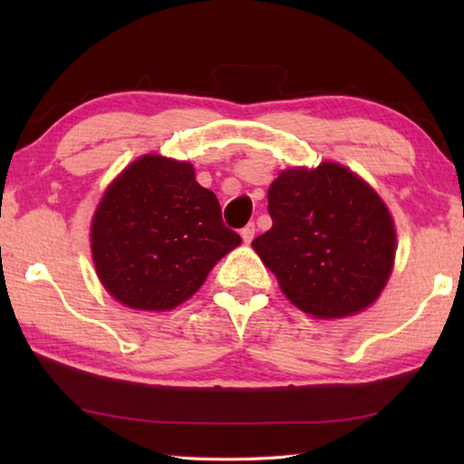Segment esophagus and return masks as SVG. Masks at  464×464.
<instances>
[{"mask_svg": "<svg viewBox=\"0 0 464 464\" xmlns=\"http://www.w3.org/2000/svg\"><path fill=\"white\" fill-rule=\"evenodd\" d=\"M256 237V225L254 223H249V225H246L241 229V239L246 241V243H251V239Z\"/></svg>", "mask_w": 464, "mask_h": 464, "instance_id": "obj_1", "label": "esophagus"}]
</instances>
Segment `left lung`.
<instances>
[{
  "mask_svg": "<svg viewBox=\"0 0 464 464\" xmlns=\"http://www.w3.org/2000/svg\"><path fill=\"white\" fill-rule=\"evenodd\" d=\"M272 229L251 241L296 309L315 319L366 311L395 266V221L379 192L342 163L288 168L268 188Z\"/></svg>",
  "mask_w": 464,
  "mask_h": 464,
  "instance_id": "obj_1",
  "label": "left lung"
}]
</instances>
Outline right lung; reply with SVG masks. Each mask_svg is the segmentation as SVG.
I'll list each match as a JSON object with an SVG mask.
<instances>
[{
    "label": "right lung",
    "mask_w": 464,
    "mask_h": 464,
    "mask_svg": "<svg viewBox=\"0 0 464 464\" xmlns=\"http://www.w3.org/2000/svg\"><path fill=\"white\" fill-rule=\"evenodd\" d=\"M239 243L192 163L160 153L137 157L108 184L90 225L98 280L135 311L176 309Z\"/></svg>",
    "instance_id": "obj_1"
}]
</instances>
